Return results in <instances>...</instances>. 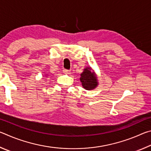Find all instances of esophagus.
Returning <instances> with one entry per match:
<instances>
[{
	"label": "esophagus",
	"mask_w": 151,
	"mask_h": 151,
	"mask_svg": "<svg viewBox=\"0 0 151 151\" xmlns=\"http://www.w3.org/2000/svg\"><path fill=\"white\" fill-rule=\"evenodd\" d=\"M63 72H64V73H65V74H70V70H67V69H64L63 70Z\"/></svg>",
	"instance_id": "obj_1"
}]
</instances>
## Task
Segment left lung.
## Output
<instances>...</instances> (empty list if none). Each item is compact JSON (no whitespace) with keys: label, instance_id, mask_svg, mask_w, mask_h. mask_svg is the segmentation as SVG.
I'll return each mask as SVG.
<instances>
[{"label":"left lung","instance_id":"obj_1","mask_svg":"<svg viewBox=\"0 0 151 151\" xmlns=\"http://www.w3.org/2000/svg\"><path fill=\"white\" fill-rule=\"evenodd\" d=\"M91 69V68H86L81 75L80 81L86 90H93L98 85L96 77Z\"/></svg>","mask_w":151,"mask_h":151}]
</instances>
